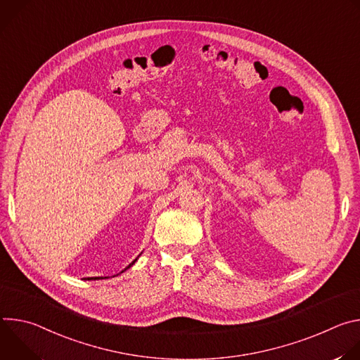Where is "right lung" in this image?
<instances>
[{
	"mask_svg": "<svg viewBox=\"0 0 360 360\" xmlns=\"http://www.w3.org/2000/svg\"><path fill=\"white\" fill-rule=\"evenodd\" d=\"M135 261H136V259H135ZM135 261H134V262H132V264H129V266H132V265H134V264H135ZM129 266H127V269H128V268H129ZM122 272H124V271H122ZM91 279H104V278H88V281H91Z\"/></svg>",
	"mask_w": 360,
	"mask_h": 360,
	"instance_id": "add662e5",
	"label": "right lung"
}]
</instances>
